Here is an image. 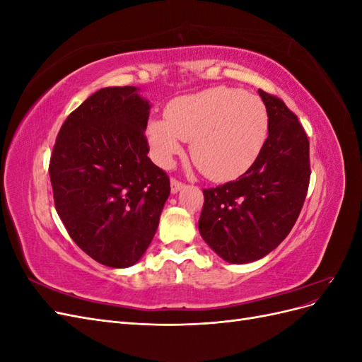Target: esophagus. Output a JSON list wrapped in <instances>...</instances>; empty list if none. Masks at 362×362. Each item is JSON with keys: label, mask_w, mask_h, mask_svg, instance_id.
Returning a JSON list of instances; mask_svg holds the SVG:
<instances>
[{"label": "esophagus", "mask_w": 362, "mask_h": 362, "mask_svg": "<svg viewBox=\"0 0 362 362\" xmlns=\"http://www.w3.org/2000/svg\"><path fill=\"white\" fill-rule=\"evenodd\" d=\"M182 187H184V184H182L181 181L175 180V178H172V180H170V192H172L173 194H175V193H178Z\"/></svg>", "instance_id": "esophagus-1"}]
</instances>
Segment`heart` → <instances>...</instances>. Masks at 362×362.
<instances>
[{
    "label": "heart",
    "instance_id": "heart-1",
    "mask_svg": "<svg viewBox=\"0 0 362 362\" xmlns=\"http://www.w3.org/2000/svg\"><path fill=\"white\" fill-rule=\"evenodd\" d=\"M267 108L258 96L213 87L173 100L166 119H151L146 134L152 158L168 168L190 140V156L214 181L233 180L258 158L267 139Z\"/></svg>",
    "mask_w": 362,
    "mask_h": 362
}]
</instances>
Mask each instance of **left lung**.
<instances>
[{"label":"left lung","instance_id":"obj_1","mask_svg":"<svg viewBox=\"0 0 362 362\" xmlns=\"http://www.w3.org/2000/svg\"><path fill=\"white\" fill-rule=\"evenodd\" d=\"M269 136L255 163L235 181L204 190L199 233L231 264L261 259L296 223L310 184V141L279 98L258 90Z\"/></svg>","mask_w":362,"mask_h":362}]
</instances>
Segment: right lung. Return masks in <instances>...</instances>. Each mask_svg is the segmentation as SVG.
<instances>
[{"label":"right lung","mask_w":362,"mask_h":362,"mask_svg":"<svg viewBox=\"0 0 362 362\" xmlns=\"http://www.w3.org/2000/svg\"><path fill=\"white\" fill-rule=\"evenodd\" d=\"M149 110L139 87H104L64 120L51 156L62 222L76 246L107 267L140 261L170 193L168 175L148 157Z\"/></svg>","instance_id":"1"}]
</instances>
